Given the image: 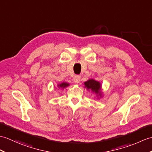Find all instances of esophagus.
Here are the masks:
<instances>
[{
	"label": "esophagus",
	"instance_id": "1",
	"mask_svg": "<svg viewBox=\"0 0 152 152\" xmlns=\"http://www.w3.org/2000/svg\"><path fill=\"white\" fill-rule=\"evenodd\" d=\"M80 80H81V77L79 75H75L73 78L74 82L76 83H78L80 82Z\"/></svg>",
	"mask_w": 152,
	"mask_h": 152
}]
</instances>
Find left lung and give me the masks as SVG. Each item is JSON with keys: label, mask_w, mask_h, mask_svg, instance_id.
Instances as JSON below:
<instances>
[{"label": "left lung", "mask_w": 152, "mask_h": 152, "mask_svg": "<svg viewBox=\"0 0 152 152\" xmlns=\"http://www.w3.org/2000/svg\"><path fill=\"white\" fill-rule=\"evenodd\" d=\"M85 87L87 88V89H90L95 93L96 94H99L100 96V89H101V85L100 82H97V81L94 80L93 79L89 80L87 82L84 83Z\"/></svg>", "instance_id": "left-lung-1"}]
</instances>
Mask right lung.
Returning a JSON list of instances; mask_svg holds the SVG:
<instances>
[{
    "label": "right lung",
    "mask_w": 152,
    "mask_h": 152,
    "mask_svg": "<svg viewBox=\"0 0 152 152\" xmlns=\"http://www.w3.org/2000/svg\"><path fill=\"white\" fill-rule=\"evenodd\" d=\"M69 86V84L67 83H65V82H63V83H61V84H59L58 85V87H61V88H65L66 87H67Z\"/></svg>",
    "instance_id": "add662e5"
}]
</instances>
